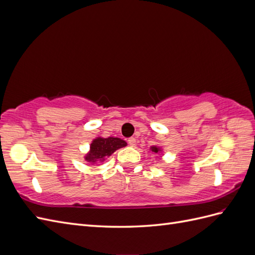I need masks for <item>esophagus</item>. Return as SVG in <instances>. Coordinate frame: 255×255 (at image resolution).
I'll list each match as a JSON object with an SVG mask.
<instances>
[{
  "instance_id": "34e87169",
  "label": "esophagus",
  "mask_w": 255,
  "mask_h": 255,
  "mask_svg": "<svg viewBox=\"0 0 255 255\" xmlns=\"http://www.w3.org/2000/svg\"><path fill=\"white\" fill-rule=\"evenodd\" d=\"M128 144L130 145V146H135L136 145V139L134 137H130V138H128Z\"/></svg>"
}]
</instances>
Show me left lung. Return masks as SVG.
I'll return each mask as SVG.
<instances>
[{"label":"left lung","mask_w":255,"mask_h":255,"mask_svg":"<svg viewBox=\"0 0 255 255\" xmlns=\"http://www.w3.org/2000/svg\"><path fill=\"white\" fill-rule=\"evenodd\" d=\"M150 150H151L154 154H158V153H160V152H163V150H161V148H160V146H158V145H152L151 148H150Z\"/></svg>","instance_id":"1"}]
</instances>
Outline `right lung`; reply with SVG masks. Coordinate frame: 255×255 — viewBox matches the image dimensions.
Segmentation results:
<instances>
[{
  "mask_svg": "<svg viewBox=\"0 0 255 255\" xmlns=\"http://www.w3.org/2000/svg\"><path fill=\"white\" fill-rule=\"evenodd\" d=\"M126 145L127 142L118 137H97L90 143V150L85 155V160L90 164L103 161L106 157H110L115 151Z\"/></svg>",
  "mask_w": 255,
  "mask_h": 255,
  "instance_id": "add662e5",
  "label": "right lung"
}]
</instances>
